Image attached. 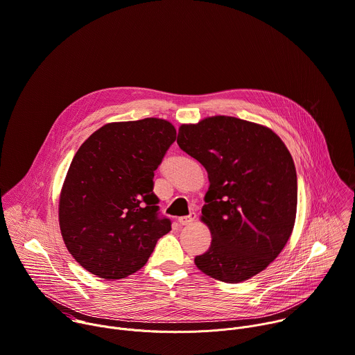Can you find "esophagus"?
I'll return each mask as SVG.
<instances>
[{"label":"esophagus","instance_id":"1","mask_svg":"<svg viewBox=\"0 0 355 355\" xmlns=\"http://www.w3.org/2000/svg\"><path fill=\"white\" fill-rule=\"evenodd\" d=\"M195 220V213H189L188 216H182V217H178V223L181 225H189L192 224Z\"/></svg>","mask_w":355,"mask_h":355}]
</instances>
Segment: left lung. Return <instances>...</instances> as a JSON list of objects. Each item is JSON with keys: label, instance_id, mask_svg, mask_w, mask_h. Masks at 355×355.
<instances>
[{"label": "left lung", "instance_id": "obj_1", "mask_svg": "<svg viewBox=\"0 0 355 355\" xmlns=\"http://www.w3.org/2000/svg\"><path fill=\"white\" fill-rule=\"evenodd\" d=\"M178 146L207 171L202 221L209 250L195 258L207 276L241 283L283 251L297 213V173L283 141L269 128L216 115L181 125Z\"/></svg>", "mask_w": 355, "mask_h": 355}]
</instances>
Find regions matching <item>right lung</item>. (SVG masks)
<instances>
[{"label": "right lung", "instance_id": "1", "mask_svg": "<svg viewBox=\"0 0 355 355\" xmlns=\"http://www.w3.org/2000/svg\"><path fill=\"white\" fill-rule=\"evenodd\" d=\"M166 120L111 123L78 149L60 195V228L73 259L101 279H124L145 266L171 230L159 216L155 170L175 141Z\"/></svg>", "mask_w": 355, "mask_h": 355}]
</instances>
